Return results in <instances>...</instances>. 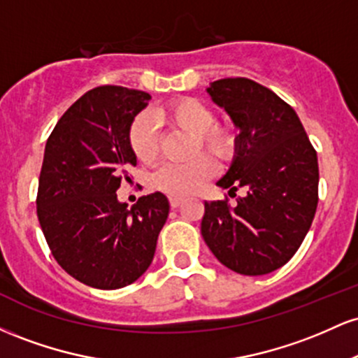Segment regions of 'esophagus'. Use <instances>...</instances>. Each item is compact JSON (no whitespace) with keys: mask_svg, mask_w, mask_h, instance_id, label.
I'll return each mask as SVG.
<instances>
[{"mask_svg":"<svg viewBox=\"0 0 358 358\" xmlns=\"http://www.w3.org/2000/svg\"><path fill=\"white\" fill-rule=\"evenodd\" d=\"M182 203H183V199H180V196H170V207L171 208H178Z\"/></svg>","mask_w":358,"mask_h":358,"instance_id":"esophagus-1","label":"esophagus"}]
</instances>
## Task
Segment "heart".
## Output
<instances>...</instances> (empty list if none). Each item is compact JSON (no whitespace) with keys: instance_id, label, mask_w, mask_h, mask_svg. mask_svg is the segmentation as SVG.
I'll return each mask as SVG.
<instances>
[{"instance_id":"obj_1","label":"heart","mask_w":358,"mask_h":358,"mask_svg":"<svg viewBox=\"0 0 358 358\" xmlns=\"http://www.w3.org/2000/svg\"><path fill=\"white\" fill-rule=\"evenodd\" d=\"M156 119L193 134V153L205 151L220 162L231 159L237 148L232 127L215 121L212 109L202 101L182 97L168 102L156 110ZM127 143L141 163H153L159 151V136L153 119L139 114L131 122ZM207 155H199L190 162L166 163L155 173L153 183L159 192L171 196H187L199 192L215 173V165Z\"/></svg>"}]
</instances>
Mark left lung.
I'll return each instance as SVG.
<instances>
[{"mask_svg": "<svg viewBox=\"0 0 358 358\" xmlns=\"http://www.w3.org/2000/svg\"><path fill=\"white\" fill-rule=\"evenodd\" d=\"M207 92L239 136L232 166L217 182L236 203L227 196L205 202L203 241L229 269L262 276L282 268L310 231L318 205L316 151L294 109L264 85L236 77L212 82Z\"/></svg>", "mask_w": 358, "mask_h": 358, "instance_id": "8db88e82", "label": "left lung"}]
</instances>
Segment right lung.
<instances>
[{
  "label": "right lung",
  "mask_w": 358,
  "mask_h": 358,
  "mask_svg": "<svg viewBox=\"0 0 358 358\" xmlns=\"http://www.w3.org/2000/svg\"><path fill=\"white\" fill-rule=\"evenodd\" d=\"M150 99L121 85L89 90L65 110L45 146L40 227L62 269L97 289L124 287L150 268L170 212L159 192L139 196L131 208L116 195L136 166L129 126Z\"/></svg>",
  "instance_id": "1"
}]
</instances>
